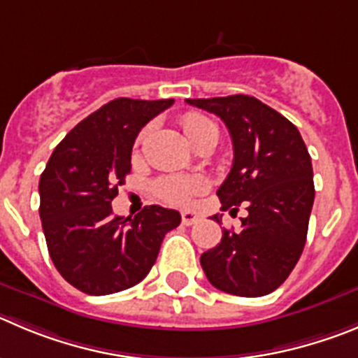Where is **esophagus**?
I'll use <instances>...</instances> for the list:
<instances>
[{"label": "esophagus", "instance_id": "1", "mask_svg": "<svg viewBox=\"0 0 358 358\" xmlns=\"http://www.w3.org/2000/svg\"><path fill=\"white\" fill-rule=\"evenodd\" d=\"M198 222V215L192 210H183L182 212V224L183 226H192Z\"/></svg>", "mask_w": 358, "mask_h": 358}]
</instances>
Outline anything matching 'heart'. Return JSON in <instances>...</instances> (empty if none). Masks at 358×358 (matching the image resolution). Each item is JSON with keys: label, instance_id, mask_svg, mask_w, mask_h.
Here are the masks:
<instances>
[{"label": "heart", "instance_id": "b5f03b06", "mask_svg": "<svg viewBox=\"0 0 358 358\" xmlns=\"http://www.w3.org/2000/svg\"><path fill=\"white\" fill-rule=\"evenodd\" d=\"M182 129L190 143L198 141L201 136L208 132L219 134L215 123L206 116L199 115V113H187L182 118ZM205 189L206 180L201 176H189V178L169 176V178H164L157 183V192H159L160 198L169 203H175V205H185Z\"/></svg>", "mask_w": 358, "mask_h": 358}]
</instances>
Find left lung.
Masks as SVG:
<instances>
[{"mask_svg": "<svg viewBox=\"0 0 358 358\" xmlns=\"http://www.w3.org/2000/svg\"><path fill=\"white\" fill-rule=\"evenodd\" d=\"M226 123L233 166L217 196L222 210L247 206L242 229L201 255V266L217 289L263 296L279 288L295 268L307 238L315 203L313 164L299 129L249 95L187 99ZM220 224L222 215L212 217Z\"/></svg>", "mask_w": 358, "mask_h": 358, "instance_id": "left-lung-1", "label": "left lung"}]
</instances>
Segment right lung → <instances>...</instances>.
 <instances>
[{"instance_id":"add662e5","label":"right lung","mask_w":358,"mask_h":358,"mask_svg":"<svg viewBox=\"0 0 358 358\" xmlns=\"http://www.w3.org/2000/svg\"><path fill=\"white\" fill-rule=\"evenodd\" d=\"M173 99H115L66 134L40 176V219L49 256L63 279L88 295H111L148 275L176 210L145 206L118 217L111 201L130 173L139 130Z\"/></svg>"}]
</instances>
